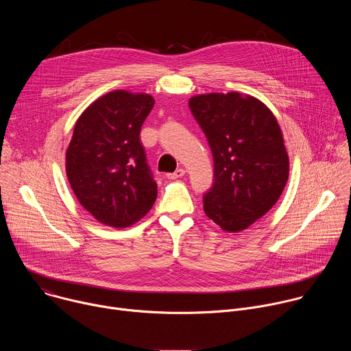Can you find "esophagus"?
Segmentation results:
<instances>
[{
	"instance_id": "esophagus-1",
	"label": "esophagus",
	"mask_w": 351,
	"mask_h": 351,
	"mask_svg": "<svg viewBox=\"0 0 351 351\" xmlns=\"http://www.w3.org/2000/svg\"><path fill=\"white\" fill-rule=\"evenodd\" d=\"M184 173H186V171L180 168V169H176L173 173H168L167 178H168V179H179V178H182Z\"/></svg>"
}]
</instances>
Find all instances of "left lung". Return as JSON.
Instances as JSON below:
<instances>
[{"mask_svg": "<svg viewBox=\"0 0 351 351\" xmlns=\"http://www.w3.org/2000/svg\"><path fill=\"white\" fill-rule=\"evenodd\" d=\"M214 157V184L204 213L234 233L264 217L289 179V157L272 111L253 95L210 93L189 99Z\"/></svg>", "mask_w": 351, "mask_h": 351, "instance_id": "8db88e82", "label": "left lung"}]
</instances>
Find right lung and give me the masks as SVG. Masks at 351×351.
<instances>
[{"mask_svg": "<svg viewBox=\"0 0 351 351\" xmlns=\"http://www.w3.org/2000/svg\"><path fill=\"white\" fill-rule=\"evenodd\" d=\"M153 107V95L115 90L97 98L75 123L66 176L83 208L107 226H132L156 203L157 183L140 141Z\"/></svg>", "mask_w": 351, "mask_h": 351, "instance_id": "obj_1", "label": "right lung"}]
</instances>
